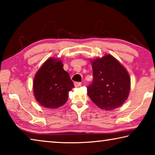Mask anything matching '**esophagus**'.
I'll use <instances>...</instances> for the list:
<instances>
[{
	"mask_svg": "<svg viewBox=\"0 0 155 155\" xmlns=\"http://www.w3.org/2000/svg\"><path fill=\"white\" fill-rule=\"evenodd\" d=\"M74 84L75 87H80V86H81V85H82V83L81 82H74Z\"/></svg>",
	"mask_w": 155,
	"mask_h": 155,
	"instance_id": "obj_1",
	"label": "esophagus"
}]
</instances>
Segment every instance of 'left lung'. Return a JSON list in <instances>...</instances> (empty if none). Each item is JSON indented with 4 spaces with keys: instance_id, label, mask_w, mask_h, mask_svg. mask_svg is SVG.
I'll return each mask as SVG.
<instances>
[{
    "instance_id": "left-lung-1",
    "label": "left lung",
    "mask_w": 155,
    "mask_h": 155,
    "mask_svg": "<svg viewBox=\"0 0 155 155\" xmlns=\"http://www.w3.org/2000/svg\"><path fill=\"white\" fill-rule=\"evenodd\" d=\"M93 81L87 94L102 109L113 110L124 103L129 94L130 79L127 70L111 54L91 61Z\"/></svg>"
}]
</instances>
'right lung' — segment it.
<instances>
[{"label":"right lung","instance_id":"1","mask_svg":"<svg viewBox=\"0 0 155 155\" xmlns=\"http://www.w3.org/2000/svg\"><path fill=\"white\" fill-rule=\"evenodd\" d=\"M61 61L46 60L35 75L33 94L37 101L46 108L56 109L66 103L68 92L74 87Z\"/></svg>","mask_w":155,"mask_h":155}]
</instances>
